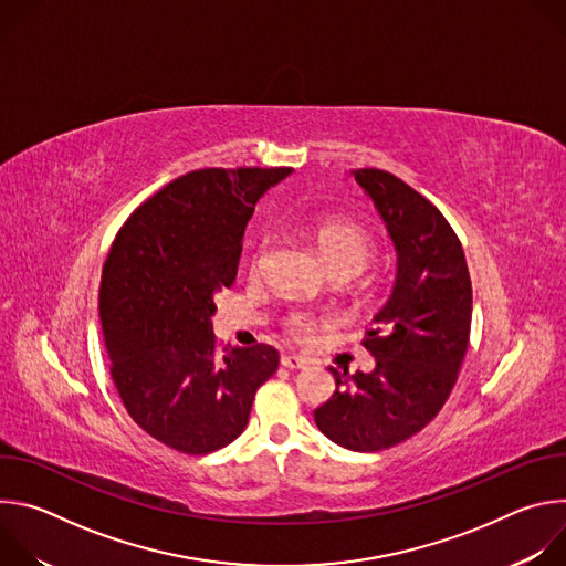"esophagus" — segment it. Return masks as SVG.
Wrapping results in <instances>:
<instances>
[{"label":"esophagus","mask_w":566,"mask_h":566,"mask_svg":"<svg viewBox=\"0 0 566 566\" xmlns=\"http://www.w3.org/2000/svg\"><path fill=\"white\" fill-rule=\"evenodd\" d=\"M280 363H282V367H286V369H304V367L308 365V360H306L304 356H297V354H284V356L280 358Z\"/></svg>","instance_id":"34e87169"}]
</instances>
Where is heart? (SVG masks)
<instances>
[{"label":"heart","instance_id":"1","mask_svg":"<svg viewBox=\"0 0 566 566\" xmlns=\"http://www.w3.org/2000/svg\"><path fill=\"white\" fill-rule=\"evenodd\" d=\"M313 239L315 244L325 258L327 266L338 273V275H354L358 273L374 255V237L371 232L356 219L349 217H327L313 228ZM269 255V241L262 239L260 244L253 249V255L249 260V273L260 275L264 271ZM327 315L313 313L306 308H289L282 315V332L297 340L306 343L315 336V332L325 325Z\"/></svg>","mask_w":566,"mask_h":566}]
</instances>
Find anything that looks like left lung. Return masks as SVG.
<instances>
[{"instance_id": "left-lung-1", "label": "left lung", "mask_w": 566, "mask_h": 566, "mask_svg": "<svg viewBox=\"0 0 566 566\" xmlns=\"http://www.w3.org/2000/svg\"><path fill=\"white\" fill-rule=\"evenodd\" d=\"M398 253L389 300L363 347L365 374L338 371L334 396L313 417L319 432L356 452H378L421 432L446 406L470 343L472 284L461 241L441 210L398 177L360 168Z\"/></svg>"}]
</instances>
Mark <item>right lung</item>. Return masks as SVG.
I'll return each mask as SVG.
<instances>
[{
  "label": "right lung",
  "mask_w": 566,
  "mask_h": 566,
  "mask_svg": "<svg viewBox=\"0 0 566 566\" xmlns=\"http://www.w3.org/2000/svg\"><path fill=\"white\" fill-rule=\"evenodd\" d=\"M293 168H206L143 201L103 264L98 313L109 374L134 423L184 454H208L244 432L255 391L280 354L223 347L214 293L237 277L255 203Z\"/></svg>",
  "instance_id": "add662e5"
}]
</instances>
